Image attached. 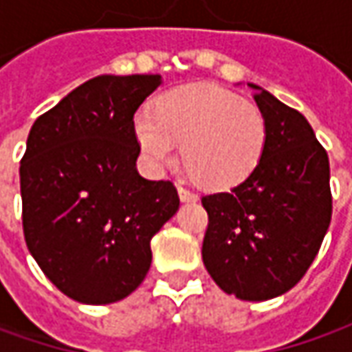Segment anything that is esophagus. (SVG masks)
Wrapping results in <instances>:
<instances>
[{
	"label": "esophagus",
	"mask_w": 352,
	"mask_h": 352,
	"mask_svg": "<svg viewBox=\"0 0 352 352\" xmlns=\"http://www.w3.org/2000/svg\"><path fill=\"white\" fill-rule=\"evenodd\" d=\"M178 196L182 201H197V196L194 192H190L188 188H184V186H178Z\"/></svg>",
	"instance_id": "obj_1"
}]
</instances>
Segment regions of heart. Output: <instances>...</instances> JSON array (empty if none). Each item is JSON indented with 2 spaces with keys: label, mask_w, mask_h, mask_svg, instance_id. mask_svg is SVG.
<instances>
[{
  "label": "heart",
  "mask_w": 352,
  "mask_h": 352,
  "mask_svg": "<svg viewBox=\"0 0 352 352\" xmlns=\"http://www.w3.org/2000/svg\"><path fill=\"white\" fill-rule=\"evenodd\" d=\"M135 137L148 164H174L182 142L186 168L208 190L233 188L261 164L268 141L263 109L229 89L190 84L162 94L155 111L141 109Z\"/></svg>",
  "instance_id": "obj_1"
}]
</instances>
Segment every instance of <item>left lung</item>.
I'll return each mask as SVG.
<instances>
[{"label":"left lung","mask_w":352,"mask_h":352,"mask_svg":"<svg viewBox=\"0 0 352 352\" xmlns=\"http://www.w3.org/2000/svg\"><path fill=\"white\" fill-rule=\"evenodd\" d=\"M249 86L266 117V148L245 182L201 197L210 217L201 256L225 294L264 302L292 290L323 243L331 223L329 158L300 111Z\"/></svg>","instance_id":"1"}]
</instances>
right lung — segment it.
Wrapping results in <instances>:
<instances>
[{
  "instance_id": "add662e5",
  "label": "right lung",
  "mask_w": 352,
  "mask_h": 352,
  "mask_svg": "<svg viewBox=\"0 0 352 352\" xmlns=\"http://www.w3.org/2000/svg\"><path fill=\"white\" fill-rule=\"evenodd\" d=\"M158 74H103L38 117L21 160L23 233L47 278L80 304H113L146 276L151 239L178 211L168 180H146L135 111Z\"/></svg>"
}]
</instances>
